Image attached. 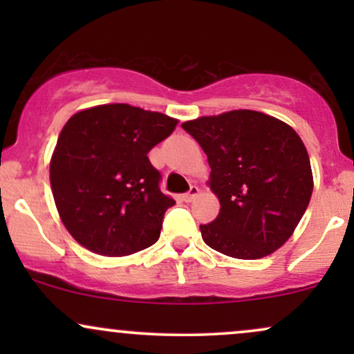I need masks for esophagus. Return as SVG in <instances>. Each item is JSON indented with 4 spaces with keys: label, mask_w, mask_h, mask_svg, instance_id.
<instances>
[{
    "label": "esophagus",
    "mask_w": 354,
    "mask_h": 354,
    "mask_svg": "<svg viewBox=\"0 0 354 354\" xmlns=\"http://www.w3.org/2000/svg\"><path fill=\"white\" fill-rule=\"evenodd\" d=\"M198 194H200V188H198V186H191L188 193L183 194V200H185L186 203H191L194 200V198L198 196Z\"/></svg>",
    "instance_id": "obj_1"
}]
</instances>
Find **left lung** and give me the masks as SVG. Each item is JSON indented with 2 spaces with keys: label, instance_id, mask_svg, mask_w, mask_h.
<instances>
[{
  "label": "left lung",
  "instance_id": "left-lung-1",
  "mask_svg": "<svg viewBox=\"0 0 354 354\" xmlns=\"http://www.w3.org/2000/svg\"><path fill=\"white\" fill-rule=\"evenodd\" d=\"M183 129L208 156L209 189L219 214L201 225L203 241L238 259L279 250L301 221L313 193V171L298 133L253 109L185 121Z\"/></svg>",
  "mask_w": 354,
  "mask_h": 354
}]
</instances>
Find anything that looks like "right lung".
<instances>
[{
	"label": "right lung",
	"mask_w": 354,
	"mask_h": 354,
	"mask_svg": "<svg viewBox=\"0 0 354 354\" xmlns=\"http://www.w3.org/2000/svg\"><path fill=\"white\" fill-rule=\"evenodd\" d=\"M178 120L126 103L75 113L61 129L50 161V181L64 228L101 256H128L154 245L165 211L148 153Z\"/></svg>",
	"instance_id": "add662e5"
}]
</instances>
